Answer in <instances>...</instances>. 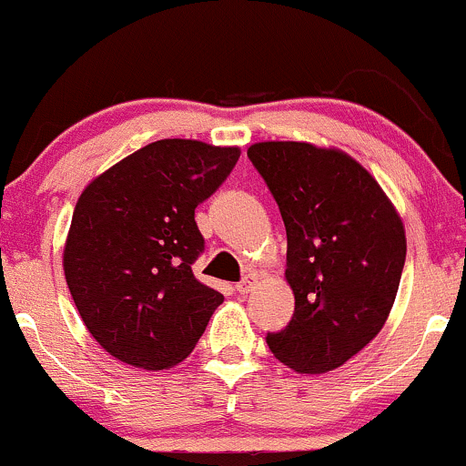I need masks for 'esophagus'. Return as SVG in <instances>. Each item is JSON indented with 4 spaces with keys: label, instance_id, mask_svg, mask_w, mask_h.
Masks as SVG:
<instances>
[{
    "label": "esophagus",
    "instance_id": "esophagus-1",
    "mask_svg": "<svg viewBox=\"0 0 466 466\" xmlns=\"http://www.w3.org/2000/svg\"><path fill=\"white\" fill-rule=\"evenodd\" d=\"M255 282H258V278H255V275H247V278L242 279V282L238 284V293H248V291H253V287H255Z\"/></svg>",
    "mask_w": 466,
    "mask_h": 466
}]
</instances>
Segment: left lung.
<instances>
[{
	"label": "left lung",
	"instance_id": "left-lung-1",
	"mask_svg": "<svg viewBox=\"0 0 466 466\" xmlns=\"http://www.w3.org/2000/svg\"><path fill=\"white\" fill-rule=\"evenodd\" d=\"M248 159L287 227L295 311L268 333L275 358L298 373L342 367L382 331L407 258L398 211L351 155L309 142H258Z\"/></svg>",
	"mask_w": 466,
	"mask_h": 466
}]
</instances>
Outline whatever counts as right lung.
Listing matches in <instances>:
<instances>
[{
	"mask_svg": "<svg viewBox=\"0 0 466 466\" xmlns=\"http://www.w3.org/2000/svg\"><path fill=\"white\" fill-rule=\"evenodd\" d=\"M238 147L159 139L93 179L73 211L64 275L99 347L162 371L202 338L224 295L195 279L204 251L195 208L218 191Z\"/></svg>",
	"mask_w": 466,
	"mask_h": 466,
	"instance_id": "add662e5",
	"label": "right lung"
}]
</instances>
